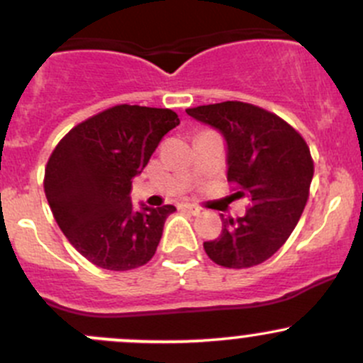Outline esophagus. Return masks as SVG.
I'll return each instance as SVG.
<instances>
[{
  "mask_svg": "<svg viewBox=\"0 0 363 363\" xmlns=\"http://www.w3.org/2000/svg\"><path fill=\"white\" fill-rule=\"evenodd\" d=\"M181 207L184 208V211L191 212L193 216H196V214H200V212H202V208L196 207V205H193V203H184V205H181Z\"/></svg>",
  "mask_w": 363,
  "mask_h": 363,
  "instance_id": "esophagus-1",
  "label": "esophagus"
}]
</instances>
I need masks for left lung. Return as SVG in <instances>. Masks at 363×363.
I'll use <instances>...</instances> for the list:
<instances>
[{
	"mask_svg": "<svg viewBox=\"0 0 363 363\" xmlns=\"http://www.w3.org/2000/svg\"><path fill=\"white\" fill-rule=\"evenodd\" d=\"M188 116L225 137L228 182L247 196L242 218H223L221 235L203 242L208 258L228 269L269 259L291 235L309 199L314 164L302 135L276 113L244 101L188 108Z\"/></svg>",
	"mask_w": 363,
	"mask_h": 363,
	"instance_id": "left-lung-1",
	"label": "left lung"
}]
</instances>
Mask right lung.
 <instances>
[{"label":"right lung","instance_id":"right-lung-1","mask_svg":"<svg viewBox=\"0 0 363 363\" xmlns=\"http://www.w3.org/2000/svg\"><path fill=\"white\" fill-rule=\"evenodd\" d=\"M179 116L170 108L116 105L68 131L45 167L47 202L73 247L107 270H131L155 256L174 205H131L142 174Z\"/></svg>","mask_w":363,"mask_h":363}]
</instances>
